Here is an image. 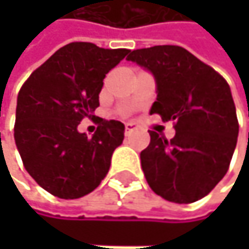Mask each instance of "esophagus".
<instances>
[{"mask_svg":"<svg viewBox=\"0 0 249 249\" xmlns=\"http://www.w3.org/2000/svg\"><path fill=\"white\" fill-rule=\"evenodd\" d=\"M139 127H137V124H133V122H130V124H125V136H130L133 131H136Z\"/></svg>","mask_w":249,"mask_h":249,"instance_id":"34e87169","label":"esophagus"}]
</instances>
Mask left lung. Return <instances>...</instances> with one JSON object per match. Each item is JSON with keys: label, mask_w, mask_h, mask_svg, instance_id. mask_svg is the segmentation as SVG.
I'll list each match as a JSON object with an SVG mask.
<instances>
[{"label": "left lung", "mask_w": 249, "mask_h": 249, "mask_svg": "<svg viewBox=\"0 0 249 249\" xmlns=\"http://www.w3.org/2000/svg\"><path fill=\"white\" fill-rule=\"evenodd\" d=\"M128 61L148 69L157 80L151 113L173 121L175 137L149 131L140 152L151 190L173 203H193L224 178L236 148L239 122L227 80L180 46L133 51Z\"/></svg>", "instance_id": "8db88e82"}]
</instances>
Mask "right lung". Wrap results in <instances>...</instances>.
Segmentation results:
<instances>
[{
  "instance_id": "obj_1",
  "label": "right lung",
  "mask_w": 249,
  "mask_h": 249,
  "mask_svg": "<svg viewBox=\"0 0 249 249\" xmlns=\"http://www.w3.org/2000/svg\"><path fill=\"white\" fill-rule=\"evenodd\" d=\"M130 53L74 41L56 51L25 80L18 95L15 142L26 172L59 198H79L106 178L124 124L97 118L92 137L77 131L100 106L103 79Z\"/></svg>"
}]
</instances>
